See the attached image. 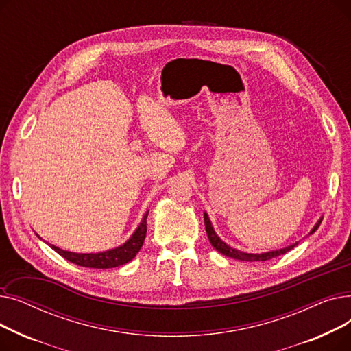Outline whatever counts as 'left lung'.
<instances>
[{"mask_svg": "<svg viewBox=\"0 0 351 351\" xmlns=\"http://www.w3.org/2000/svg\"><path fill=\"white\" fill-rule=\"evenodd\" d=\"M204 217H205V228H206V233H208L210 245H212L219 253H222V254H225V256H228V257H232V259H236V261H243V262H265V261L273 259V257H278V256H280V254H285V253H287L289 250H291L294 246L299 245V243L296 242V243H293V245H290V246H287V247H283V249H279V250L265 252V253H246V252H241V250L233 249V247H230L229 245H226V243L222 241V239H220V237L215 233L213 226H212V223H210V219H209V216H208L206 212H205ZM322 220H323V219H320L319 222L316 223V226L311 229L310 234L315 233V232L317 230V228H319L320 223H322Z\"/></svg>", "mask_w": 351, "mask_h": 351, "instance_id": "8db88e82", "label": "left lung"}]
</instances>
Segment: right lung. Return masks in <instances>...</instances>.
I'll return each mask as SVG.
<instances>
[{"instance_id":"right-lung-1","label":"right lung","mask_w":351,"mask_h":351,"mask_svg":"<svg viewBox=\"0 0 351 351\" xmlns=\"http://www.w3.org/2000/svg\"><path fill=\"white\" fill-rule=\"evenodd\" d=\"M147 210L143 217L142 222L139 223L138 229L134 232V234L128 239V241L110 250L99 252V253H73L68 250H62L57 246L49 245L55 252L61 254L64 259L69 261L71 263H75L82 267H92V269H110V267H118L122 266L128 262H131L136 253L141 250L145 236H146V217H147Z\"/></svg>"}]
</instances>
